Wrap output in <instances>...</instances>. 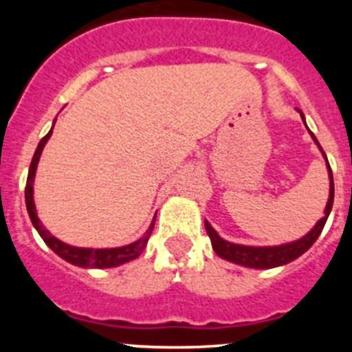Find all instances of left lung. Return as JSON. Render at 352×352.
<instances>
[{"label": "left lung", "instance_id": "8db88e82", "mask_svg": "<svg viewBox=\"0 0 352 352\" xmlns=\"http://www.w3.org/2000/svg\"><path fill=\"white\" fill-rule=\"evenodd\" d=\"M301 113V112H300ZM301 119H303V113H301ZM311 138L315 140V143L318 144V148L322 150L320 143L317 141V138L314 136V133H310ZM322 153L325 156V151L322 150ZM327 160V156H325ZM327 168H329V179H330V192H329V201L327 206H325V212L324 218L315 225V228L311 230L310 233L303 236V239L296 240L293 243H286V245H279V247H247V245H236V243H230L226 240H223L218 233L212 230V226L209 225L208 221H204L206 225V232H208L209 239H211L212 248H214L216 254L219 255L221 258H226L230 262H235V264L245 265V267H254V269H271V267H278V265H285L287 262L294 261L296 257H300L301 254L308 250L311 245L315 243V240L318 239V235L324 230L325 221H327L330 209H332V202H333V179H332V170H330V165L327 162Z\"/></svg>", "mask_w": 352, "mask_h": 352}]
</instances>
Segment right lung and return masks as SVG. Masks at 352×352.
Instances as JSON below:
<instances>
[{"instance_id":"obj_1","label":"right lung","mask_w":352,"mask_h":352,"mask_svg":"<svg viewBox=\"0 0 352 352\" xmlns=\"http://www.w3.org/2000/svg\"><path fill=\"white\" fill-rule=\"evenodd\" d=\"M56 122V120H54ZM54 127V126H52ZM52 129L45 134L44 138L38 143L37 150H35L34 158H32L30 168H28V177H27V186H25V204H27V211L28 216L32 219V225L35 226V230L38 232V235L42 236L45 245L51 248L52 252L59 255L61 258H65L66 262L69 264L78 265V267H94V269H105V267H116V265L126 264V262L133 261V258L140 257L141 252L144 250L146 247L148 239H150L151 232L155 228V218L151 221L150 228L146 230L143 239H140L138 242L131 243V245H124V247H117V248H80V247H71V245L63 243L61 240H58L56 236H52L47 230L42 226L41 219L37 218V212H35V204H34V177H35V170H37V163L38 158H41L42 150H44L45 143L51 138Z\"/></svg>"}]
</instances>
